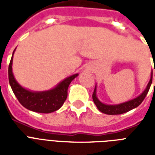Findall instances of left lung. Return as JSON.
I'll use <instances>...</instances> for the list:
<instances>
[{
	"mask_svg": "<svg viewBox=\"0 0 155 155\" xmlns=\"http://www.w3.org/2000/svg\"><path fill=\"white\" fill-rule=\"evenodd\" d=\"M155 72V69H154ZM152 78H153V72L151 73V78H150V81L149 82V84L147 85L146 89L144 90L142 94L139 95L138 97L134 98L131 101H127L124 103H121L119 104H105L104 103H102L101 101L98 100L97 96H96V86L94 88V93L92 94V98H93V101L94 103L96 105V107L98 108V110L106 114H121L124 113H126L128 111L133 110L134 108L138 107L140 105L143 101L144 100V98L146 96V94H148V92L150 91V85L152 84ZM154 86H155V82H154Z\"/></svg>",
	"mask_w": 155,
	"mask_h": 155,
	"instance_id": "left-lung-1",
	"label": "left lung"
}]
</instances>
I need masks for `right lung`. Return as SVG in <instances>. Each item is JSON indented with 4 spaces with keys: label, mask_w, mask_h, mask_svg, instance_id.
<instances>
[{
    "label": "right lung",
    "mask_w": 155,
    "mask_h": 155,
    "mask_svg": "<svg viewBox=\"0 0 155 155\" xmlns=\"http://www.w3.org/2000/svg\"><path fill=\"white\" fill-rule=\"evenodd\" d=\"M15 51H13L14 54ZM12 61L13 54L10 61L8 68L9 83L13 93L19 102L29 110L48 114L57 110L63 105L67 98L68 87L78 74L69 76L62 81L52 90L46 91H31L20 85L12 73Z\"/></svg>",
    "instance_id": "1"
}]
</instances>
